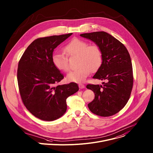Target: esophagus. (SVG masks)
<instances>
[{"instance_id": "34e87169", "label": "esophagus", "mask_w": 153, "mask_h": 153, "mask_svg": "<svg viewBox=\"0 0 153 153\" xmlns=\"http://www.w3.org/2000/svg\"><path fill=\"white\" fill-rule=\"evenodd\" d=\"M79 88H81V89H82V88H85V85H84V84H79Z\"/></svg>"}]
</instances>
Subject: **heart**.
<instances>
[{"instance_id": "heart-1", "label": "heart", "mask_w": 153, "mask_h": 153, "mask_svg": "<svg viewBox=\"0 0 153 153\" xmlns=\"http://www.w3.org/2000/svg\"><path fill=\"white\" fill-rule=\"evenodd\" d=\"M63 51L68 56H78L77 69L71 71L67 75L68 82H80L100 66L102 62V52L96 44H88L86 40L74 38L67 44ZM54 66L62 72H68L69 65L67 57L63 53H55L52 56Z\"/></svg>"}]
</instances>
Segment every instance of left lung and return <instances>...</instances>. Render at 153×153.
<instances>
[{"mask_svg":"<svg viewBox=\"0 0 153 153\" xmlns=\"http://www.w3.org/2000/svg\"><path fill=\"white\" fill-rule=\"evenodd\" d=\"M98 45L102 52V63L94 79L105 80L102 85L88 84L95 94L88 104L91 113L102 116H113L123 109L130 98L134 77L131 61L123 44L109 34L94 32L80 34Z\"/></svg>","mask_w":153,"mask_h":153,"instance_id":"1","label":"left lung"}]
</instances>
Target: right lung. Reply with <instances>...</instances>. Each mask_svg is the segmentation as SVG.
<instances>
[{"label":"right lung","mask_w":153,"mask_h":153,"mask_svg":"<svg viewBox=\"0 0 153 153\" xmlns=\"http://www.w3.org/2000/svg\"><path fill=\"white\" fill-rule=\"evenodd\" d=\"M72 34L38 38L19 61L17 80L23 103L41 120L52 121L62 117L67 109V98L79 90L74 82L56 85L64 76L52 63L54 49Z\"/></svg>","instance_id":"obj_1"}]
</instances>
